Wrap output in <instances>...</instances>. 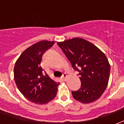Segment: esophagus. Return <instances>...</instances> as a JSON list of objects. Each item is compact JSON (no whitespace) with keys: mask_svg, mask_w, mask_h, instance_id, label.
Returning <instances> with one entry per match:
<instances>
[{"mask_svg":"<svg viewBox=\"0 0 124 124\" xmlns=\"http://www.w3.org/2000/svg\"><path fill=\"white\" fill-rule=\"evenodd\" d=\"M67 78V75H66V74L64 73V74H62V78L64 80H66V79Z\"/></svg>","mask_w":124,"mask_h":124,"instance_id":"esophagus-1","label":"esophagus"}]
</instances>
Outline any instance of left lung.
<instances>
[{
	"label": "left lung",
	"mask_w": 124,
	"mask_h": 124,
	"mask_svg": "<svg viewBox=\"0 0 124 124\" xmlns=\"http://www.w3.org/2000/svg\"><path fill=\"white\" fill-rule=\"evenodd\" d=\"M57 44L73 68L79 72L81 88L72 92L74 98L84 104L100 98L108 86L110 72V65L104 53L83 38H72Z\"/></svg>",
	"instance_id": "1"
}]
</instances>
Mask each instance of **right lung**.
I'll list each match as a JSON object with an SVG mask.
<instances>
[{
    "instance_id": "right-lung-1",
    "label": "right lung",
    "mask_w": 124,
    "mask_h": 124,
    "mask_svg": "<svg viewBox=\"0 0 124 124\" xmlns=\"http://www.w3.org/2000/svg\"><path fill=\"white\" fill-rule=\"evenodd\" d=\"M54 41L42 40L28 47L15 63L14 78L23 96L34 104H45L56 96L60 83L44 74L40 66L44 52L54 45Z\"/></svg>"
}]
</instances>
